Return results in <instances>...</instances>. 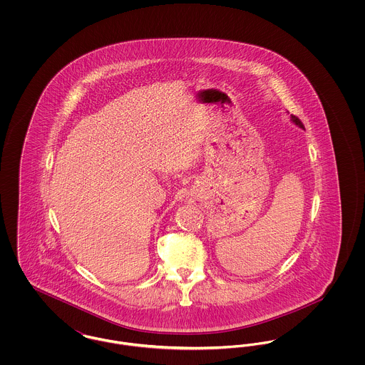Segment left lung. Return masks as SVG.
I'll list each match as a JSON object with an SVG mask.
<instances>
[{
    "mask_svg": "<svg viewBox=\"0 0 365 365\" xmlns=\"http://www.w3.org/2000/svg\"><path fill=\"white\" fill-rule=\"evenodd\" d=\"M290 120L294 123L295 125H298L299 128H302V130H304V124L301 123V120H299V119H298L297 116H294V115H292V116H290Z\"/></svg>",
    "mask_w": 365,
    "mask_h": 365,
    "instance_id": "8db88e82",
    "label": "left lung"
}]
</instances>
